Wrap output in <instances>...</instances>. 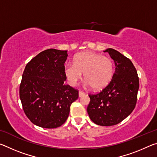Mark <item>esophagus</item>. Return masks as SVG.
Instances as JSON below:
<instances>
[{
    "instance_id": "1",
    "label": "esophagus",
    "mask_w": 157,
    "mask_h": 157,
    "mask_svg": "<svg viewBox=\"0 0 157 157\" xmlns=\"http://www.w3.org/2000/svg\"><path fill=\"white\" fill-rule=\"evenodd\" d=\"M85 95V94L84 92H82V91H79V98H81V97H82V96H84V95Z\"/></svg>"
}]
</instances>
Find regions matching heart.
<instances>
[{
	"instance_id": "heart-1",
	"label": "heart",
	"mask_w": 157,
	"mask_h": 157,
	"mask_svg": "<svg viewBox=\"0 0 157 157\" xmlns=\"http://www.w3.org/2000/svg\"><path fill=\"white\" fill-rule=\"evenodd\" d=\"M64 73L69 83L75 85L84 73L86 84L96 91L105 89L114 74V63L110 58L94 52L87 51L76 55L73 63H67Z\"/></svg>"
}]
</instances>
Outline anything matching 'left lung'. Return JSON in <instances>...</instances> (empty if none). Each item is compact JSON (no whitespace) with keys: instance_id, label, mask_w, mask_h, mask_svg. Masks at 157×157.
Returning <instances> with one entry per match:
<instances>
[{"instance_id":"left-lung-1","label":"left lung","mask_w":157,"mask_h":157,"mask_svg":"<svg viewBox=\"0 0 157 157\" xmlns=\"http://www.w3.org/2000/svg\"><path fill=\"white\" fill-rule=\"evenodd\" d=\"M104 52L115 63V73L110 83L99 94L89 95L87 112L94 123L112 126L121 123L131 113L137 101L139 80L131 60L113 48Z\"/></svg>"}]
</instances>
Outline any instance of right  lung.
I'll list each match as a JSON object with an SVG mask.
<instances>
[{"mask_svg": "<svg viewBox=\"0 0 157 157\" xmlns=\"http://www.w3.org/2000/svg\"><path fill=\"white\" fill-rule=\"evenodd\" d=\"M67 50L48 49L26 65L19 95L23 111L33 124L53 129L67 120L78 91L65 84Z\"/></svg>", "mask_w": 157, "mask_h": 157, "instance_id": "1", "label": "right lung"}]
</instances>
